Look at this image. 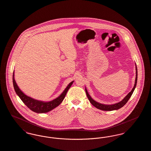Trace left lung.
I'll list each match as a JSON object with an SVG mask.
<instances>
[{
  "instance_id": "8db88e82",
  "label": "left lung",
  "mask_w": 151,
  "mask_h": 151,
  "mask_svg": "<svg viewBox=\"0 0 151 151\" xmlns=\"http://www.w3.org/2000/svg\"><path fill=\"white\" fill-rule=\"evenodd\" d=\"M136 80H135V83L134 85V87L133 88V89L132 90V91L130 93H128V95L119 102H118L116 104H104L98 103L97 102H96L95 101H94L93 98L90 96V95H89V93L87 92V90H86V88H85L86 90V95L87 96V98L88 99V100L90 101V102H91V104H93V106H95L96 108L102 110H104V111H112V110H118L121 107H122L125 104H126L128 102V100L130 99V98L131 97L132 93H133L136 84H137V66L136 65Z\"/></svg>"
}]
</instances>
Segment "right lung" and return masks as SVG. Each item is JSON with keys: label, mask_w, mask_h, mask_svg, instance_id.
Listing matches in <instances>:
<instances>
[{"label": "right lung", "mask_w": 151, "mask_h": 151, "mask_svg": "<svg viewBox=\"0 0 151 151\" xmlns=\"http://www.w3.org/2000/svg\"><path fill=\"white\" fill-rule=\"evenodd\" d=\"M12 81H13V86L15 90V93L19 96L20 99L22 101L24 104L29 108L33 111L37 113H45L49 112L58 106L64 100L66 93H67L68 90L70 89V86H72L73 81H71L66 88L63 93L58 96V98L53 99V101L49 102H44L40 101L35 99L30 96L26 95L24 93L19 89L18 86H17L15 81L14 79V70L13 72L12 75Z\"/></svg>", "instance_id": "1"}]
</instances>
